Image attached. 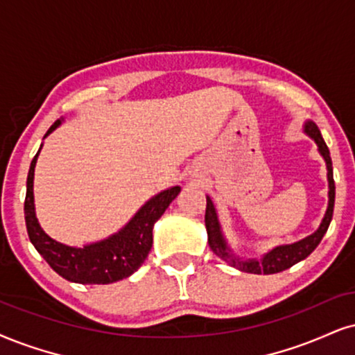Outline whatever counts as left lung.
Here are the masks:
<instances>
[{"mask_svg":"<svg viewBox=\"0 0 355 355\" xmlns=\"http://www.w3.org/2000/svg\"><path fill=\"white\" fill-rule=\"evenodd\" d=\"M304 133L309 135L318 144V150L321 153V156L324 157L326 168H327V182H329V204H327V211L324 214L319 229L314 234L309 235L300 242H295L291 245H279V247L273 248V250L265 253L263 258H253V260H242V258L235 257L227 245L224 235H222L220 224H218L216 207H214L211 198L207 196V207H205V229H207V237H209V247L216 253L217 257H220L222 260H225L227 263H230L240 271L245 273H255V275H273L279 273V271L288 270L290 266L296 265L298 261L304 260L306 257L311 253L314 248L318 247L321 242L324 234L327 232V227L331 224L332 212H334V198H336V186H334V178H332V161L329 155V148L326 146L324 139L321 137V131L316 126V123L311 120H308L304 123Z\"/></svg>","mask_w":355,"mask_h":355,"instance_id":"obj_1","label":"left lung"}]
</instances>
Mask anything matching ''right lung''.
<instances>
[{
  "mask_svg": "<svg viewBox=\"0 0 355 355\" xmlns=\"http://www.w3.org/2000/svg\"><path fill=\"white\" fill-rule=\"evenodd\" d=\"M62 120H57L47 130L46 137L52 133ZM44 137V138H46ZM42 148V144H41ZM39 148V151H41ZM37 155L31 161L26 182V200H24V218L26 229L31 243L41 253L44 260L60 277L72 283L80 284H108L118 279L128 278L137 271L153 245V227L155 222L163 216L169 204L176 199L181 187H169L155 198H151L123 229L108 239L100 242L85 245V247H69V245L55 242L39 225L36 212H34V168H36Z\"/></svg>",
  "mask_w": 355,
  "mask_h": 355,
  "instance_id": "1",
  "label": "right lung"
}]
</instances>
